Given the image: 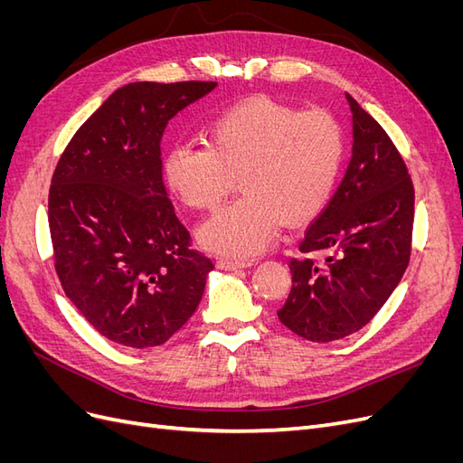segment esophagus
I'll list each match as a JSON object with an SVG mask.
<instances>
[{"label": "esophagus", "instance_id": "1", "mask_svg": "<svg viewBox=\"0 0 463 463\" xmlns=\"http://www.w3.org/2000/svg\"><path fill=\"white\" fill-rule=\"evenodd\" d=\"M216 264H218V269H222V270H237V269H249V266H253V260H232V259H220Z\"/></svg>", "mask_w": 463, "mask_h": 463}]
</instances>
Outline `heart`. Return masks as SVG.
<instances>
[{"mask_svg":"<svg viewBox=\"0 0 463 463\" xmlns=\"http://www.w3.org/2000/svg\"><path fill=\"white\" fill-rule=\"evenodd\" d=\"M342 152V129L326 111L253 98L210 121L204 146L175 145L164 174L191 208H214L237 177L243 194L203 223L199 240L216 253L245 259L270 245L282 220L301 222L320 210Z\"/></svg>","mask_w":463,"mask_h":463,"instance_id":"b5f03b06","label":"heart"}]
</instances>
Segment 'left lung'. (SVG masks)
<instances>
[{
	"instance_id": "1",
	"label": "left lung",
	"mask_w": 463,
	"mask_h": 463,
	"mask_svg": "<svg viewBox=\"0 0 463 463\" xmlns=\"http://www.w3.org/2000/svg\"><path fill=\"white\" fill-rule=\"evenodd\" d=\"M352 160L291 259V291L278 318L311 342L357 332L381 311L408 269L415 193L400 152L378 121L345 94ZM315 254L326 257L320 263Z\"/></svg>"
}]
</instances>
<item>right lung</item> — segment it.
Wrapping results in <instances>:
<instances>
[{
	"label": "right lung",
	"mask_w": 463,
	"mask_h": 463,
	"mask_svg": "<svg viewBox=\"0 0 463 463\" xmlns=\"http://www.w3.org/2000/svg\"><path fill=\"white\" fill-rule=\"evenodd\" d=\"M216 82H129L80 125L55 167L48 220L65 296L104 338L167 342L214 264L191 249L162 177L167 121Z\"/></svg>",
	"instance_id": "1"
}]
</instances>
